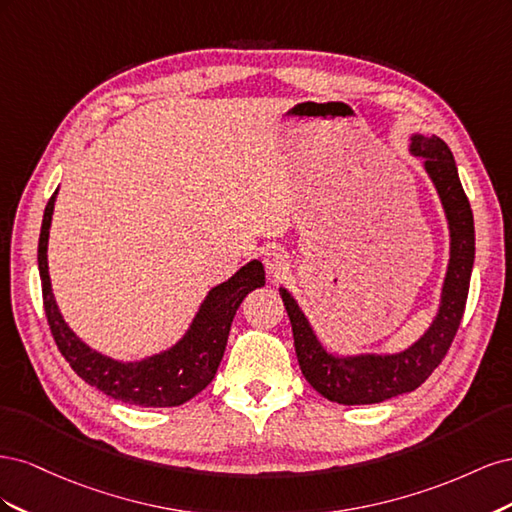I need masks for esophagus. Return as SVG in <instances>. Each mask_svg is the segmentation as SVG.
Wrapping results in <instances>:
<instances>
[{
    "label": "esophagus",
    "instance_id": "34e87169",
    "mask_svg": "<svg viewBox=\"0 0 512 512\" xmlns=\"http://www.w3.org/2000/svg\"><path fill=\"white\" fill-rule=\"evenodd\" d=\"M262 260H265L267 271L273 273L275 277H280L288 271V256L282 247H267V250L262 252Z\"/></svg>",
    "mask_w": 512,
    "mask_h": 512
}]
</instances>
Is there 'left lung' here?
<instances>
[{"mask_svg":"<svg viewBox=\"0 0 512 512\" xmlns=\"http://www.w3.org/2000/svg\"><path fill=\"white\" fill-rule=\"evenodd\" d=\"M410 153L423 160L425 173L440 196L448 237H451L440 307L429 329L401 352L339 356L324 348L299 303L284 286L280 288L303 376L322 397L335 404H380V401L418 389L442 363L466 309L474 267V218L470 200L461 188L455 158L436 134H412Z\"/></svg>","mask_w":512,"mask_h":512,"instance_id":"8db88e82","label":"left lung"}]
</instances>
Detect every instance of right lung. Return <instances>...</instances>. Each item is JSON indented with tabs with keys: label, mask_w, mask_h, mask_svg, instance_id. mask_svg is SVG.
Masks as SVG:
<instances>
[{
	"label": "right lung",
	"mask_w": 512,
	"mask_h": 512,
	"mask_svg": "<svg viewBox=\"0 0 512 512\" xmlns=\"http://www.w3.org/2000/svg\"><path fill=\"white\" fill-rule=\"evenodd\" d=\"M57 190L44 209L38 269L42 280L44 312L59 352L70 367L87 384L96 386L104 395L143 408H173L198 395L215 378V371L226 350L232 318H235L247 292L265 286V267L260 260H250L226 282L209 290L200 303L188 331L177 344L145 356L141 361H117L85 344L61 316L53 297L49 275V232L55 209Z\"/></svg>",
	"instance_id": "add662e5"
}]
</instances>
